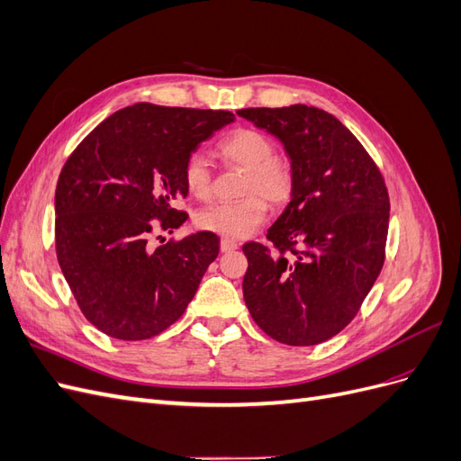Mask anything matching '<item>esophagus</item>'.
Segmentation results:
<instances>
[{"mask_svg": "<svg viewBox=\"0 0 461 461\" xmlns=\"http://www.w3.org/2000/svg\"><path fill=\"white\" fill-rule=\"evenodd\" d=\"M239 248V244H236L234 240H229V239H222L221 240V252H232V249Z\"/></svg>", "mask_w": 461, "mask_h": 461, "instance_id": "esophagus-1", "label": "esophagus"}]
</instances>
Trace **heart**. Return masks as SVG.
<instances>
[{
  "label": "heart",
  "mask_w": 461,
  "mask_h": 461,
  "mask_svg": "<svg viewBox=\"0 0 461 461\" xmlns=\"http://www.w3.org/2000/svg\"><path fill=\"white\" fill-rule=\"evenodd\" d=\"M221 158L244 167L242 194L248 198L240 202H217L203 207L196 215V225L202 230L213 232L222 239L240 240L252 234L267 215V203L283 205L294 194V167L276 153V144L269 134L258 129H236L221 138L217 144ZM183 180L194 198L205 200L212 194V167L200 151L186 158Z\"/></svg>",
  "instance_id": "obj_1"
}]
</instances>
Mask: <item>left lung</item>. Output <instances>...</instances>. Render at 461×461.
I'll use <instances>...</instances> for the list:
<instances>
[{
	"mask_svg": "<svg viewBox=\"0 0 461 461\" xmlns=\"http://www.w3.org/2000/svg\"><path fill=\"white\" fill-rule=\"evenodd\" d=\"M285 144L294 194L248 242L244 302L258 327L288 346H315L357 315L384 263L390 200L379 167L344 124L313 105L236 111Z\"/></svg>",
	"mask_w": 461,
	"mask_h": 461,
	"instance_id": "1",
	"label": "left lung"
}]
</instances>
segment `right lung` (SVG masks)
<instances>
[{
  "label": "right lung",
  "instance_id": "right-lung-1",
  "mask_svg": "<svg viewBox=\"0 0 461 461\" xmlns=\"http://www.w3.org/2000/svg\"><path fill=\"white\" fill-rule=\"evenodd\" d=\"M232 121L230 111L134 104L97 124L65 161L55 254L80 312L107 337H156L196 294L219 254L217 236L198 232L158 248L151 240L186 221L175 207L188 194L185 161Z\"/></svg>",
  "mask_w": 461,
  "mask_h": 461
}]
</instances>
